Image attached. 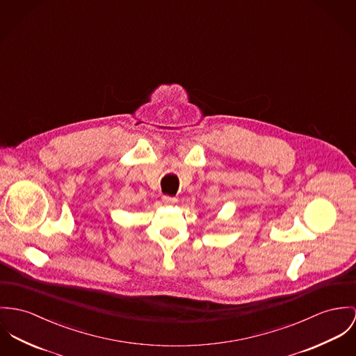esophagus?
<instances>
[{"mask_svg": "<svg viewBox=\"0 0 356 356\" xmlns=\"http://www.w3.org/2000/svg\"><path fill=\"white\" fill-rule=\"evenodd\" d=\"M162 201L165 205H174L177 202V197H171V195H163Z\"/></svg>", "mask_w": 356, "mask_h": 356, "instance_id": "1", "label": "esophagus"}]
</instances>
